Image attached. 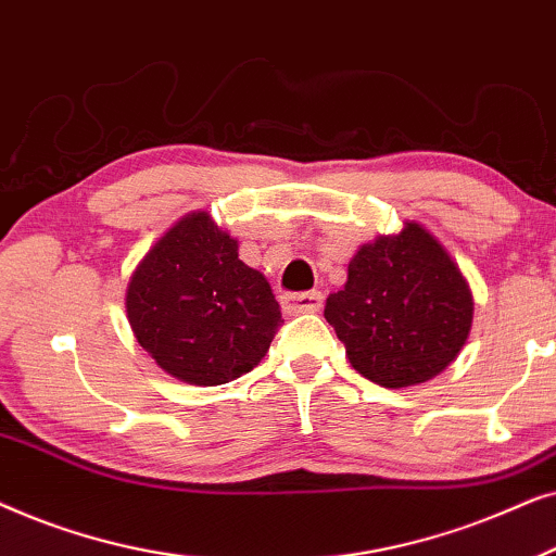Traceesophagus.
Returning a JSON list of instances; mask_svg holds the SVG:
<instances>
[{"mask_svg": "<svg viewBox=\"0 0 556 556\" xmlns=\"http://www.w3.org/2000/svg\"><path fill=\"white\" fill-rule=\"evenodd\" d=\"M286 314H316L324 306V293L321 291H308V293H286L283 299Z\"/></svg>", "mask_w": 556, "mask_h": 556, "instance_id": "1", "label": "esophagus"}]
</instances>
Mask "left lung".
Returning <instances> with one entry per match:
<instances>
[{
    "label": "left lung",
    "instance_id": "obj_1",
    "mask_svg": "<svg viewBox=\"0 0 556 556\" xmlns=\"http://www.w3.org/2000/svg\"><path fill=\"white\" fill-rule=\"evenodd\" d=\"M324 316L362 377L402 390L455 362L473 326V293L435 235L407 219L356 250Z\"/></svg>",
    "mask_w": 556,
    "mask_h": 556
}]
</instances>
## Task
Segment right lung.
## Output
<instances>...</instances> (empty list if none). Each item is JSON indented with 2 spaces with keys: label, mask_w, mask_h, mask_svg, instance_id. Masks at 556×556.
<instances>
[{
  "label": "right lung",
  "mask_w": 556,
  "mask_h": 556,
  "mask_svg": "<svg viewBox=\"0 0 556 556\" xmlns=\"http://www.w3.org/2000/svg\"><path fill=\"white\" fill-rule=\"evenodd\" d=\"M126 318L166 375L215 387L261 364L280 326V306L263 273L238 257V240L197 210L134 268Z\"/></svg>",
  "instance_id": "right-lung-1"
}]
</instances>
